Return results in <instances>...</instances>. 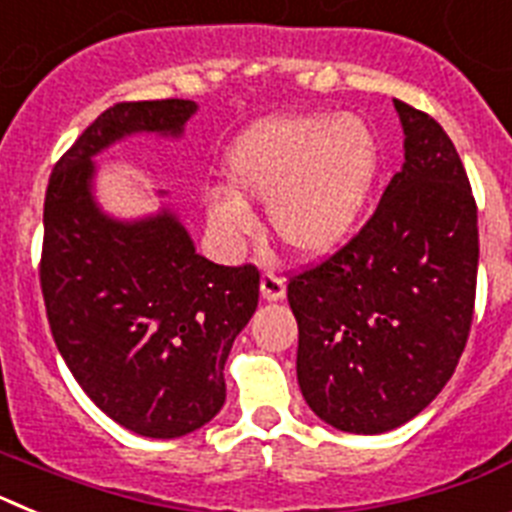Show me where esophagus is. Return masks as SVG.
I'll return each instance as SVG.
<instances>
[{
    "instance_id": "1",
    "label": "esophagus",
    "mask_w": 512,
    "mask_h": 512,
    "mask_svg": "<svg viewBox=\"0 0 512 512\" xmlns=\"http://www.w3.org/2000/svg\"><path fill=\"white\" fill-rule=\"evenodd\" d=\"M284 295H287V284H284V279L279 277L277 271L266 269L264 274H261V297H264L266 302H277L282 300Z\"/></svg>"
}]
</instances>
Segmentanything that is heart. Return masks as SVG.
<instances>
[{
  "instance_id": "heart-1",
  "label": "heart",
  "mask_w": 512,
  "mask_h": 512,
  "mask_svg": "<svg viewBox=\"0 0 512 512\" xmlns=\"http://www.w3.org/2000/svg\"><path fill=\"white\" fill-rule=\"evenodd\" d=\"M377 171V135L361 117H279L230 148L233 189L207 194V217L225 241L241 243L256 230L243 197L269 202L271 228L289 251L325 256L356 228Z\"/></svg>"
}]
</instances>
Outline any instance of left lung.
<instances>
[{
    "instance_id": "8db88e82",
    "label": "left lung",
    "mask_w": 512,
    "mask_h": 512,
    "mask_svg": "<svg viewBox=\"0 0 512 512\" xmlns=\"http://www.w3.org/2000/svg\"><path fill=\"white\" fill-rule=\"evenodd\" d=\"M405 164L364 228L289 277L297 382L320 420L374 433L428 408L467 346L477 292V202L454 143L395 99Z\"/></svg>"
}]
</instances>
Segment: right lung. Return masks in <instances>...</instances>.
Here are the masks:
<instances>
[{
    "label": "right lung",
    "mask_w": 512,
    "mask_h": 512,
    "mask_svg": "<svg viewBox=\"0 0 512 512\" xmlns=\"http://www.w3.org/2000/svg\"><path fill=\"white\" fill-rule=\"evenodd\" d=\"M192 99L117 102L58 158L43 205L40 289L53 341L102 413L148 438H176L225 402V359L259 305V269L194 251L169 210L104 215L92 156L133 133L179 135Z\"/></svg>",
    "instance_id": "obj_1"
}]
</instances>
